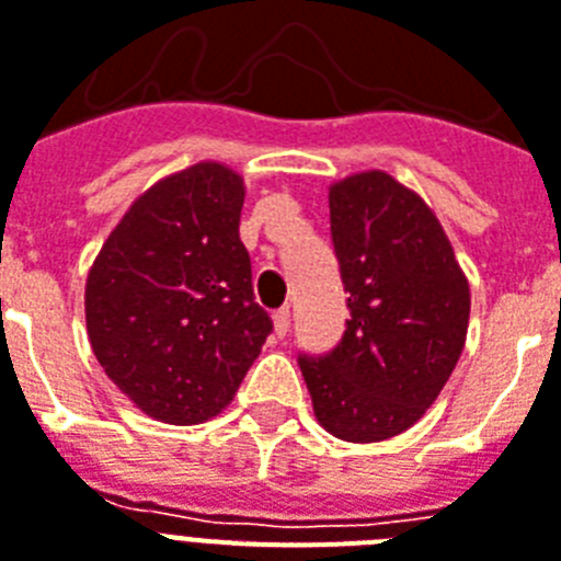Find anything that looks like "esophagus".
Here are the masks:
<instances>
[{
    "label": "esophagus",
    "instance_id": "1",
    "mask_svg": "<svg viewBox=\"0 0 561 561\" xmlns=\"http://www.w3.org/2000/svg\"><path fill=\"white\" fill-rule=\"evenodd\" d=\"M272 321H275L277 337H284L289 332V307H280L272 312Z\"/></svg>",
    "mask_w": 561,
    "mask_h": 561
}]
</instances>
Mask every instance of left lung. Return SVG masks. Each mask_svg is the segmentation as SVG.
<instances>
[{
  "mask_svg": "<svg viewBox=\"0 0 561 561\" xmlns=\"http://www.w3.org/2000/svg\"><path fill=\"white\" fill-rule=\"evenodd\" d=\"M330 231L350 321L298 367L323 430L383 442L413 427L456 369L470 286L427 203L383 171L330 188Z\"/></svg>",
  "mask_w": 561,
  "mask_h": 561,
  "instance_id": "left-lung-1",
  "label": "left lung"
}]
</instances>
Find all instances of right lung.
Listing matches in <instances>:
<instances>
[{
  "label": "right lung",
  "mask_w": 561,
  "mask_h": 561,
  "mask_svg": "<svg viewBox=\"0 0 561 561\" xmlns=\"http://www.w3.org/2000/svg\"><path fill=\"white\" fill-rule=\"evenodd\" d=\"M243 180L197 163L125 211L85 284L91 350L151 419L217 415L272 332L240 240Z\"/></svg>",
  "instance_id": "add662e5"
}]
</instances>
